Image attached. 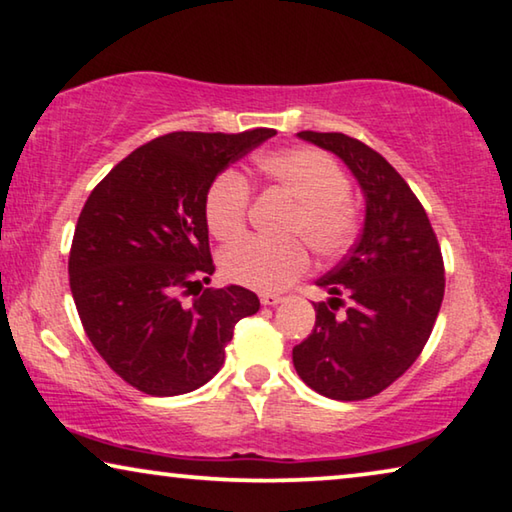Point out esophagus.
Returning a JSON list of instances; mask_svg holds the SVG:
<instances>
[{"mask_svg": "<svg viewBox=\"0 0 512 512\" xmlns=\"http://www.w3.org/2000/svg\"><path fill=\"white\" fill-rule=\"evenodd\" d=\"M259 301H262V305H278V303L285 301V296H280V294H262V296H259Z\"/></svg>", "mask_w": 512, "mask_h": 512, "instance_id": "34e87169", "label": "esophagus"}]
</instances>
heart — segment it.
Wrapping results in <instances>:
<instances>
[{"instance_id": "b5f03b06", "label": "heart", "mask_w": 512, "mask_h": 512, "mask_svg": "<svg viewBox=\"0 0 512 512\" xmlns=\"http://www.w3.org/2000/svg\"><path fill=\"white\" fill-rule=\"evenodd\" d=\"M255 167L266 183L294 200L285 225L289 236H299L322 259L347 253L356 241L361 218L349 197L352 183L331 156L310 147L278 149L259 156ZM250 200V183L241 172H220L204 195L209 232L220 241L236 239L246 230ZM299 239L236 243L220 255V271L236 285L257 292H280L305 276L310 266L308 250Z\"/></svg>"}]
</instances>
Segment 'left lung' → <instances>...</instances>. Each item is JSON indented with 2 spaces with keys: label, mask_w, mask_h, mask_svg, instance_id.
<instances>
[{
  "label": "left lung",
  "mask_w": 512,
  "mask_h": 512,
  "mask_svg": "<svg viewBox=\"0 0 512 512\" xmlns=\"http://www.w3.org/2000/svg\"><path fill=\"white\" fill-rule=\"evenodd\" d=\"M299 137L354 172L365 227L349 255L317 280L331 301L315 303V329L294 347V368L319 395L368 400L421 356L444 301V257L423 204L379 151L345 133Z\"/></svg>",
  "instance_id": "obj_1"
}]
</instances>
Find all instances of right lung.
I'll list each match as a JSON object with an SVG mask.
<instances>
[{
  "label": "right lung",
  "instance_id": "add662e5",
  "mask_svg": "<svg viewBox=\"0 0 512 512\" xmlns=\"http://www.w3.org/2000/svg\"><path fill=\"white\" fill-rule=\"evenodd\" d=\"M276 135H160L105 174L75 225L68 282L82 329L137 391L170 398L207 384L239 319L259 310L246 287H202L216 271L204 220L209 183ZM197 286L193 306L180 296Z\"/></svg>",
  "mask_w": 512,
  "mask_h": 512
}]
</instances>
